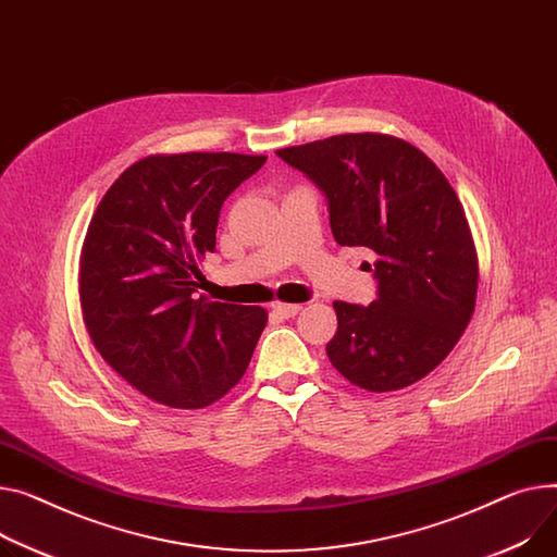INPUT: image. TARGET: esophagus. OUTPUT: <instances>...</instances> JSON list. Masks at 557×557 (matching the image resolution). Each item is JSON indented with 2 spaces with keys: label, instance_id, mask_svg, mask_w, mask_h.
<instances>
[{
  "label": "esophagus",
  "instance_id": "1",
  "mask_svg": "<svg viewBox=\"0 0 557 557\" xmlns=\"http://www.w3.org/2000/svg\"><path fill=\"white\" fill-rule=\"evenodd\" d=\"M300 305H284V302H275L273 307H271V311L275 313V315H280V318H293V315H298L300 313Z\"/></svg>",
  "mask_w": 557,
  "mask_h": 557
}]
</instances>
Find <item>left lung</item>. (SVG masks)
Here are the masks:
<instances>
[{
    "label": "left lung",
    "mask_w": 557,
    "mask_h": 557,
    "mask_svg": "<svg viewBox=\"0 0 557 557\" xmlns=\"http://www.w3.org/2000/svg\"><path fill=\"white\" fill-rule=\"evenodd\" d=\"M326 199L333 239L376 252L372 305L333 302L331 364L369 392L403 389L446 358L474 311L476 252L463 206L414 145L341 134L277 150Z\"/></svg>",
    "instance_id": "obj_1"
}]
</instances>
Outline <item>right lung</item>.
<instances>
[{"label":"right lung","mask_w":557,"mask_h":557,"mask_svg":"<svg viewBox=\"0 0 557 557\" xmlns=\"http://www.w3.org/2000/svg\"><path fill=\"white\" fill-rule=\"evenodd\" d=\"M267 157L190 152L129 165L89 224L81 300L100 356L140 394L197 410L244 376L262 307L197 298L219 212Z\"/></svg>","instance_id":"right-lung-1"}]
</instances>
